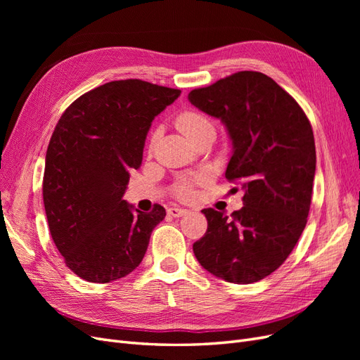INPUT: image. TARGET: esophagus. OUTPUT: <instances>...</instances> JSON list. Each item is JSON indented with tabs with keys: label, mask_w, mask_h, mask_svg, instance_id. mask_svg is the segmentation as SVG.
Masks as SVG:
<instances>
[{
	"label": "esophagus",
	"mask_w": 360,
	"mask_h": 360,
	"mask_svg": "<svg viewBox=\"0 0 360 360\" xmlns=\"http://www.w3.org/2000/svg\"><path fill=\"white\" fill-rule=\"evenodd\" d=\"M167 212H168V214H171L174 217H180V216L188 213V209H183V207H179V205H171V207H168Z\"/></svg>",
	"instance_id": "esophagus-1"
}]
</instances>
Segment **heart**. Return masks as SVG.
<instances>
[{"mask_svg": "<svg viewBox=\"0 0 360 360\" xmlns=\"http://www.w3.org/2000/svg\"><path fill=\"white\" fill-rule=\"evenodd\" d=\"M176 126L189 141H192L200 134L205 132V130H213V124L210 120L197 111H183L181 114H179L176 118ZM156 138H158V132H155L153 138H151V144L155 143ZM204 177H197L193 180H181L180 183H177L176 193L180 198H189L192 195V183L200 181Z\"/></svg>", "mask_w": 360, "mask_h": 360, "instance_id": "1", "label": "heart"}]
</instances>
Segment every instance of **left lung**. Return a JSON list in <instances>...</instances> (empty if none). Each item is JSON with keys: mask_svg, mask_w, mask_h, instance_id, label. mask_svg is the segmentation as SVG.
Returning <instances> with one entry per match:
<instances>
[{"mask_svg": "<svg viewBox=\"0 0 360 360\" xmlns=\"http://www.w3.org/2000/svg\"><path fill=\"white\" fill-rule=\"evenodd\" d=\"M189 102L221 118L233 141L225 179L245 191L231 216L214 209L205 234L193 243L200 264L233 284H252L275 271L307 225L315 176L312 127L299 103L259 72H237Z\"/></svg>", "mask_w": 360, "mask_h": 360, "instance_id": "8db88e82", "label": "left lung"}]
</instances>
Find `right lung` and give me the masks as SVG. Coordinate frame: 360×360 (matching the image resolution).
<instances>
[{
	"mask_svg": "<svg viewBox=\"0 0 360 360\" xmlns=\"http://www.w3.org/2000/svg\"><path fill=\"white\" fill-rule=\"evenodd\" d=\"M141 79L106 82L78 97L51 136L43 204L52 240L79 278L106 284L143 261L151 231L165 217L123 200L129 172L138 169L155 117L180 96Z\"/></svg>",
	"mask_w": 360,
	"mask_h": 360,
	"instance_id": "right-lung-1",
	"label": "right lung"
}]
</instances>
